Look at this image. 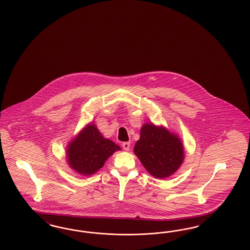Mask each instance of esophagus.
Listing matches in <instances>:
<instances>
[{
	"instance_id": "1",
	"label": "esophagus",
	"mask_w": 250,
	"mask_h": 250,
	"mask_svg": "<svg viewBox=\"0 0 250 250\" xmlns=\"http://www.w3.org/2000/svg\"><path fill=\"white\" fill-rule=\"evenodd\" d=\"M122 146H123V148L125 150H129V148H130V142H124L122 144Z\"/></svg>"
}]
</instances>
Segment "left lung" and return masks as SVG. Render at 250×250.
Segmentation results:
<instances>
[{
    "label": "left lung",
    "instance_id": "left-lung-1",
    "mask_svg": "<svg viewBox=\"0 0 250 250\" xmlns=\"http://www.w3.org/2000/svg\"><path fill=\"white\" fill-rule=\"evenodd\" d=\"M134 152L146 170L158 179L173 174L184 158L181 140L152 124H146L141 128Z\"/></svg>",
    "mask_w": 250,
    "mask_h": 250
}]
</instances>
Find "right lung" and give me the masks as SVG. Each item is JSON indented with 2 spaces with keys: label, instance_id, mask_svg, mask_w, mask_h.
Returning <instances> with one entry per match:
<instances>
[{
  "label": "right lung",
  "instance_id": "1",
  "mask_svg": "<svg viewBox=\"0 0 250 250\" xmlns=\"http://www.w3.org/2000/svg\"><path fill=\"white\" fill-rule=\"evenodd\" d=\"M120 149L113 141L104 138L96 126L89 125L68 146V164L80 174H93L114 151Z\"/></svg>",
  "mask_w": 250,
  "mask_h": 250
}]
</instances>
